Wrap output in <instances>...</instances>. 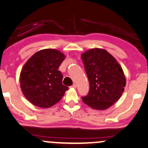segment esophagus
I'll list each match as a JSON object with an SVG mask.
<instances>
[{
	"mask_svg": "<svg viewBox=\"0 0 148 148\" xmlns=\"http://www.w3.org/2000/svg\"><path fill=\"white\" fill-rule=\"evenodd\" d=\"M70 87H72V88H76V84H73V85L71 86Z\"/></svg>",
	"mask_w": 148,
	"mask_h": 148,
	"instance_id": "esophagus-1",
	"label": "esophagus"
}]
</instances>
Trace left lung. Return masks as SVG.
I'll return each instance as SVG.
<instances>
[{"mask_svg":"<svg viewBox=\"0 0 148 148\" xmlns=\"http://www.w3.org/2000/svg\"><path fill=\"white\" fill-rule=\"evenodd\" d=\"M89 81V91L82 97L95 110H105L121 98L126 84L123 69L104 49H92L81 55Z\"/></svg>","mask_w":148,"mask_h":148,"instance_id":"obj_1","label":"left lung"}]
</instances>
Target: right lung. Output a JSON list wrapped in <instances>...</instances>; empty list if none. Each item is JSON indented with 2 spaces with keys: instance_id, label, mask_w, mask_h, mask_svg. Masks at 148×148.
I'll use <instances>...</instances> for the list:
<instances>
[{
  "instance_id": "add662e5",
  "label": "right lung",
  "mask_w": 148,
  "mask_h": 148,
  "mask_svg": "<svg viewBox=\"0 0 148 148\" xmlns=\"http://www.w3.org/2000/svg\"><path fill=\"white\" fill-rule=\"evenodd\" d=\"M65 56L56 49H47L33 55L20 74L23 94L33 105L50 108L60 101L68 89L62 84L63 75L58 70Z\"/></svg>"
}]
</instances>
